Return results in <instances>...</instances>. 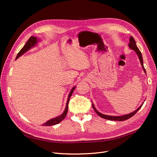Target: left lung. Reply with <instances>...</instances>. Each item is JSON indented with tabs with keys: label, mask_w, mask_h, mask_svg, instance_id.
Here are the masks:
<instances>
[{
	"label": "left lung",
	"mask_w": 157,
	"mask_h": 157,
	"mask_svg": "<svg viewBox=\"0 0 157 157\" xmlns=\"http://www.w3.org/2000/svg\"><path fill=\"white\" fill-rule=\"evenodd\" d=\"M129 41H130V43H129V44H128L129 48H130V49H133V50H134V52L137 53V56H138V57H139V59L140 62H141V63L143 69V70H144L145 74H146V70H145V69H144V65H143V60L142 54H141V52H140L139 48H137V45H136V41H135V40H134V37H133L132 36H131V37H130V40H129ZM143 103H144V102H143ZM143 103L141 105H140V106L139 107V108H138L136 110H135L134 112L131 113H130V114H128L123 115V116H120V117H119V116H118V117L108 116V115L103 114L99 113V112H98V111L95 109V108L94 107V105L93 103H92V107H93L94 109L95 110V113L98 115V116L101 117V118H104V119L109 120H113V121H124V120H127V119L131 118L132 117H133L134 115L140 109V108H141L143 104Z\"/></svg>",
	"instance_id": "8db88e82"
}]
</instances>
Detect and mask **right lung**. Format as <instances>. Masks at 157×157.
<instances>
[{
    "instance_id": "add662e5",
    "label": "right lung",
    "mask_w": 157,
    "mask_h": 157,
    "mask_svg": "<svg viewBox=\"0 0 157 157\" xmlns=\"http://www.w3.org/2000/svg\"><path fill=\"white\" fill-rule=\"evenodd\" d=\"M37 43V38L34 36H31L29 39L28 40L27 42L26 43V44H25V46L22 48V49L20 51V52L18 53L17 56H16V59H18V58L21 56L23 54H24L25 52H27L29 49L34 47L36 44ZM74 89H75V86H74L71 91L69 93V95L68 96V98H67V104H66V107H65V109L63 111V113L60 115L59 117H57L55 118H52L51 120H48V121H46V123H44V124H43V126H51V125H55L56 124H58V123H59L60 122H61L66 117V115H67V111H68V105H69V100H70V98L74 92Z\"/></svg>"
}]
</instances>
